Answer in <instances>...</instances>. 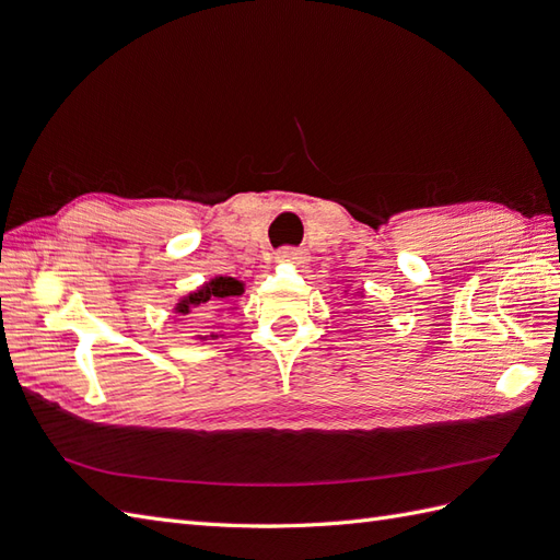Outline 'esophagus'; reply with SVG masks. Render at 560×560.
<instances>
[{"label": "esophagus", "mask_w": 560, "mask_h": 560, "mask_svg": "<svg viewBox=\"0 0 560 560\" xmlns=\"http://www.w3.org/2000/svg\"><path fill=\"white\" fill-rule=\"evenodd\" d=\"M278 259L280 261H301L303 259V252L296 249V247H282L278 252Z\"/></svg>", "instance_id": "34e87169"}]
</instances>
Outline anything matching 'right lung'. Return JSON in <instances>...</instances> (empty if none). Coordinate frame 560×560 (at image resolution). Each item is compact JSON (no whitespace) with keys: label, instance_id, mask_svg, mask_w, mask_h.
I'll use <instances>...</instances> for the list:
<instances>
[{"label":"right lung","instance_id":"obj_1","mask_svg":"<svg viewBox=\"0 0 560 560\" xmlns=\"http://www.w3.org/2000/svg\"><path fill=\"white\" fill-rule=\"evenodd\" d=\"M243 292H245L243 290V282H238L235 278L219 276V278H212L210 282L202 284L200 290H196L194 294L184 296L175 306V311L182 313V315H189L196 308L206 306V303H212V301H226V303H231L235 296H241Z\"/></svg>","mask_w":560,"mask_h":560}]
</instances>
